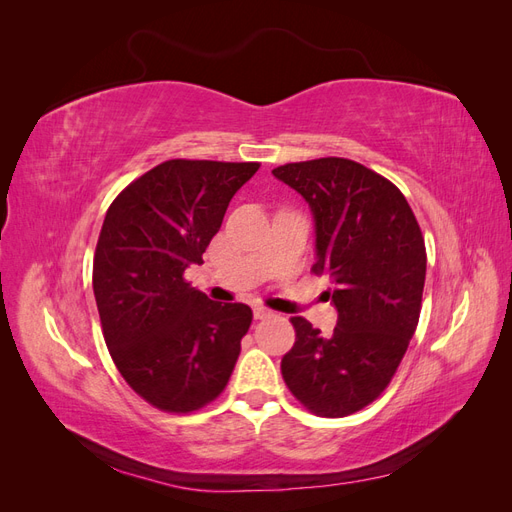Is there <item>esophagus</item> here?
<instances>
[{"mask_svg":"<svg viewBox=\"0 0 512 512\" xmlns=\"http://www.w3.org/2000/svg\"><path fill=\"white\" fill-rule=\"evenodd\" d=\"M269 316H273V312H271V309H267V307H262V305H256V307H254V318H256V320H262V318H269Z\"/></svg>","mask_w":512,"mask_h":512,"instance_id":"esophagus-1","label":"esophagus"}]
</instances>
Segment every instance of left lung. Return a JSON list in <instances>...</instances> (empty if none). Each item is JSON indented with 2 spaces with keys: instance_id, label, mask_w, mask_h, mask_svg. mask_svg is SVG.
Here are the masks:
<instances>
[{
  "instance_id": "8db88e82",
  "label": "left lung",
  "mask_w": 512,
  "mask_h": 512,
  "mask_svg": "<svg viewBox=\"0 0 512 512\" xmlns=\"http://www.w3.org/2000/svg\"><path fill=\"white\" fill-rule=\"evenodd\" d=\"M314 215L316 265L327 273L337 327L322 337L290 318L294 346L282 376L301 404L339 418L371 404L404 359L416 331L427 254L406 196L359 162L320 158L273 168Z\"/></svg>"
}]
</instances>
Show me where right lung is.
I'll list each match as a JSON object with an SVG mask.
<instances>
[{"instance_id": "add662e5", "label": "right lung", "mask_w": 512, "mask_h": 512, "mask_svg": "<svg viewBox=\"0 0 512 512\" xmlns=\"http://www.w3.org/2000/svg\"><path fill=\"white\" fill-rule=\"evenodd\" d=\"M258 162L168 160L108 207L94 294L108 352L151 406L185 414L218 397L252 324L243 303L211 301L183 280L200 265L230 198Z\"/></svg>"}]
</instances>
